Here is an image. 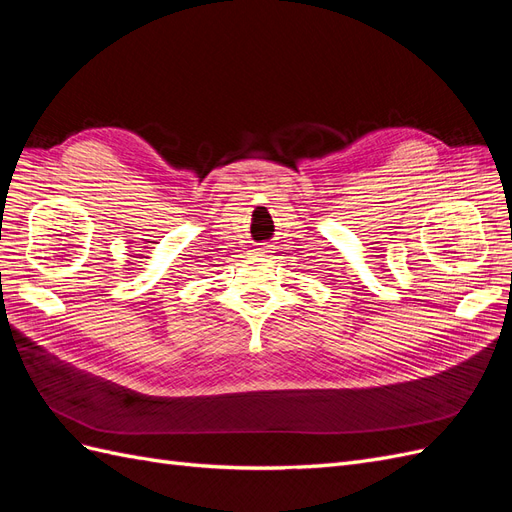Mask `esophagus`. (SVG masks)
<instances>
[{"label":"esophagus","mask_w":512,"mask_h":512,"mask_svg":"<svg viewBox=\"0 0 512 512\" xmlns=\"http://www.w3.org/2000/svg\"><path fill=\"white\" fill-rule=\"evenodd\" d=\"M269 252V245L267 243H260L256 250H254V254H258V256H265Z\"/></svg>","instance_id":"esophagus-1"}]
</instances>
